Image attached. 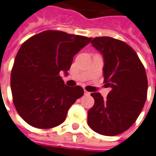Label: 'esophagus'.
I'll return each instance as SVG.
<instances>
[{"label":"esophagus","instance_id":"esophagus-1","mask_svg":"<svg viewBox=\"0 0 156 156\" xmlns=\"http://www.w3.org/2000/svg\"><path fill=\"white\" fill-rule=\"evenodd\" d=\"M90 93H89V92H87V91H86V90H84V94H85V95L89 96Z\"/></svg>","mask_w":156,"mask_h":156}]
</instances>
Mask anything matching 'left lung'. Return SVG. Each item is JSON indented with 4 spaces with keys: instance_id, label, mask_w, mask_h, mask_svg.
Segmentation results:
<instances>
[{
    "instance_id": "left-lung-1",
    "label": "left lung",
    "mask_w": 156,
    "mask_h": 156,
    "mask_svg": "<svg viewBox=\"0 0 156 156\" xmlns=\"http://www.w3.org/2000/svg\"><path fill=\"white\" fill-rule=\"evenodd\" d=\"M91 43L102 55L104 83L112 90L106 99L91 93L95 103L87 112V124L97 133L116 136L131 127L142 111L148 88L146 70L125 42L96 37Z\"/></svg>"
}]
</instances>
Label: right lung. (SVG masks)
I'll list each match as a JSON object with an SVG mask.
<instances>
[{
    "label": "right lung",
    "mask_w": 156,
    "mask_h": 156,
    "mask_svg": "<svg viewBox=\"0 0 156 156\" xmlns=\"http://www.w3.org/2000/svg\"><path fill=\"white\" fill-rule=\"evenodd\" d=\"M91 40L46 30L20 48L10 75V88L17 112L29 125L49 129L64 122L70 107L84 91L80 86H66L59 73L68 75L73 56Z\"/></svg>",
    "instance_id": "1"
}]
</instances>
